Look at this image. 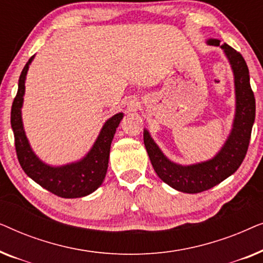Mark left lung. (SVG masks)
<instances>
[{
  "label": "left lung",
  "instance_id": "left-lung-1",
  "mask_svg": "<svg viewBox=\"0 0 263 263\" xmlns=\"http://www.w3.org/2000/svg\"><path fill=\"white\" fill-rule=\"evenodd\" d=\"M206 43L220 46L228 57L235 79V117L231 132L220 151L206 161L190 165L177 164L161 152L149 132L143 129V142L156 174L171 188L188 194L213 188L235 174L247 154L255 121V97L250 87L249 69L243 56L228 44L220 45L219 39L210 38Z\"/></svg>",
  "mask_w": 263,
  "mask_h": 263
}]
</instances>
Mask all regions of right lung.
<instances>
[{"label": "right lung", "instance_id": "add662e5", "mask_svg": "<svg viewBox=\"0 0 263 263\" xmlns=\"http://www.w3.org/2000/svg\"><path fill=\"white\" fill-rule=\"evenodd\" d=\"M33 59L34 56H32L21 71L17 93L10 112V124L15 139L17 159L25 174L50 193L63 199L87 196L98 189L105 178L107 165H109L111 142L124 114L118 112L114 115L104 123L91 149L80 160L61 166H52L44 163L33 152L28 142L24 129L23 116H21L25 81Z\"/></svg>", "mask_w": 263, "mask_h": 263}]
</instances>
